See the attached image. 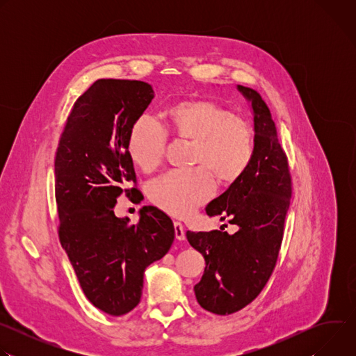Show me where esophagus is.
Returning <instances> with one entry per match:
<instances>
[{
    "mask_svg": "<svg viewBox=\"0 0 356 356\" xmlns=\"http://www.w3.org/2000/svg\"><path fill=\"white\" fill-rule=\"evenodd\" d=\"M173 225H175V235H176V239H179V241L186 239V234H184V227H183V224L179 222V221H175Z\"/></svg>",
    "mask_w": 356,
    "mask_h": 356,
    "instance_id": "34e87169",
    "label": "esophagus"
}]
</instances>
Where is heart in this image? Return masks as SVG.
I'll return each instance as SVG.
<instances>
[{
	"instance_id": "b5f03b06",
	"label": "heart",
	"mask_w": 356,
	"mask_h": 356,
	"mask_svg": "<svg viewBox=\"0 0 356 356\" xmlns=\"http://www.w3.org/2000/svg\"><path fill=\"white\" fill-rule=\"evenodd\" d=\"M163 120L168 134L191 143L190 172H172L147 187L150 202L162 211L184 218L191 216L220 186L238 183L255 155L252 125L231 108L206 98H186L170 104ZM132 163L143 173L161 168L168 150L166 132L147 117L131 125L127 140Z\"/></svg>"
}]
</instances>
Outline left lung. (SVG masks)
Instances as JSON below:
<instances>
[{"instance_id":"8db88e82","label":"left lung","mask_w":356,"mask_h":356,"mask_svg":"<svg viewBox=\"0 0 356 356\" xmlns=\"http://www.w3.org/2000/svg\"><path fill=\"white\" fill-rule=\"evenodd\" d=\"M250 101L255 125V155L245 176L206 211L221 216L238 231L191 232L190 245L206 259L201 280L194 286L200 306L214 314L228 316L255 300L270 279L283 239L284 220L291 198V176L276 125L261 94L238 86Z\"/></svg>"}]
</instances>
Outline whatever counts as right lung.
<instances>
[{
    "instance_id": "1",
    "label": "right lung",
    "mask_w": 356,
    "mask_h": 356,
    "mask_svg": "<svg viewBox=\"0 0 356 356\" xmlns=\"http://www.w3.org/2000/svg\"><path fill=\"white\" fill-rule=\"evenodd\" d=\"M152 98L145 81L97 80L76 99L55 156L60 243L88 301L117 317L138 306L145 269L175 239L156 207H143L136 224L114 214L122 193L132 200L139 191L127 140Z\"/></svg>"
}]
</instances>
